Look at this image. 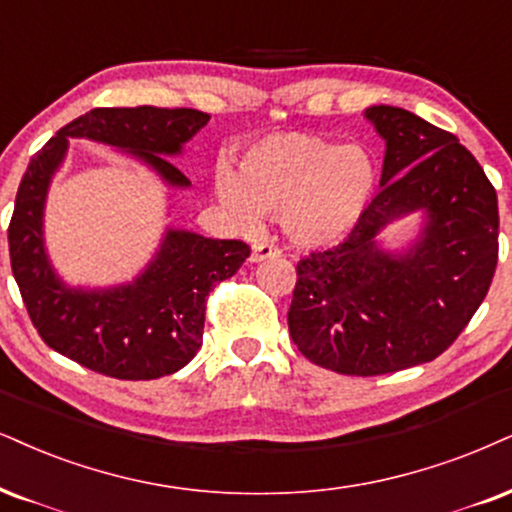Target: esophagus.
<instances>
[{
	"label": "esophagus",
	"instance_id": "obj_1",
	"mask_svg": "<svg viewBox=\"0 0 512 512\" xmlns=\"http://www.w3.org/2000/svg\"><path fill=\"white\" fill-rule=\"evenodd\" d=\"M277 256H280V249H277L275 244L258 242V244L251 246V261H254V263L268 261V258H277Z\"/></svg>",
	"mask_w": 512,
	"mask_h": 512
}]
</instances>
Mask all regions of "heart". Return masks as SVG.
Wrapping results in <instances>:
<instances>
[{"label": "heart", "instance_id": "obj_1", "mask_svg": "<svg viewBox=\"0 0 512 512\" xmlns=\"http://www.w3.org/2000/svg\"><path fill=\"white\" fill-rule=\"evenodd\" d=\"M380 185V166L361 144H339L313 132H273L244 149L239 173L216 166V192L232 220L251 227L280 216L296 246L318 249L361 223Z\"/></svg>", "mask_w": 512, "mask_h": 512}]
</instances>
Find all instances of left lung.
I'll use <instances>...</instances> for the list:
<instances>
[{
  "instance_id": "8db88e82",
  "label": "left lung",
  "mask_w": 512,
  "mask_h": 512,
  "mask_svg": "<svg viewBox=\"0 0 512 512\" xmlns=\"http://www.w3.org/2000/svg\"><path fill=\"white\" fill-rule=\"evenodd\" d=\"M365 118L387 142L380 192L344 242L296 266L287 323L308 361L372 377L430 363L465 330L498 261L496 189L456 135L399 106ZM422 210L406 252L376 242L384 226Z\"/></svg>"
}]
</instances>
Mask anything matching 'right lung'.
I'll return each instance as SVG.
<instances>
[{
  "label": "right lung",
  "instance_id": "1",
  "mask_svg": "<svg viewBox=\"0 0 512 512\" xmlns=\"http://www.w3.org/2000/svg\"><path fill=\"white\" fill-rule=\"evenodd\" d=\"M208 118L197 109H92L30 159L9 223L11 270L44 344L82 368L116 380H156L185 368L201 349L208 292L235 275L251 249L239 239L168 227L156 256L128 285L68 287L49 263L42 230L68 137L130 151L166 185L187 189L189 180L166 156H178Z\"/></svg>",
  "mask_w": 512,
  "mask_h": 512
}]
</instances>
